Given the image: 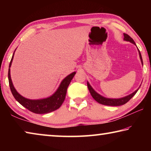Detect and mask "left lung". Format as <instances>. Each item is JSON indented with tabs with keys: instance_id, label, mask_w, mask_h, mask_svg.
<instances>
[{
	"instance_id": "8db88e82",
	"label": "left lung",
	"mask_w": 151,
	"mask_h": 151,
	"mask_svg": "<svg viewBox=\"0 0 151 151\" xmlns=\"http://www.w3.org/2000/svg\"><path fill=\"white\" fill-rule=\"evenodd\" d=\"M124 40H126V41H129L130 42H131V43H132V44H134V45H136L133 39H132L129 35L125 34V33H124ZM138 51H139L140 61H141L142 65H143L142 56H141V54H140L139 48H138ZM87 86H88V90H89V91H90L91 96H93V98L94 99V100H95L96 102H98L99 103L104 104V105H107V106H121V105H122V104H124L125 103H127V102L129 101L130 99H131L132 97L135 94L137 93V92L138 91V90H139L140 88L139 87L137 89V90L133 92V93H131V94H129V95L126 96L124 97H122V98H120V99H109V98H106V97H104L102 95H101V94H99V93H97L96 92L93 88V87L91 86V85L89 84L88 82H87Z\"/></svg>"
}]
</instances>
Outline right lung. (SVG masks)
<instances>
[{
  "mask_svg": "<svg viewBox=\"0 0 151 151\" xmlns=\"http://www.w3.org/2000/svg\"><path fill=\"white\" fill-rule=\"evenodd\" d=\"M14 50V52H15ZM14 52L12 55L11 62H10L9 68V86L11 91L12 92V95L14 96V99L19 102V103L23 106L25 108L29 110L36 114H46L48 112H52L60 108V106L62 105L65 99L66 91L69 84L72 81L74 76L75 75L76 72H73L69 75L63 79L61 82L59 86L57 88V90L55 91V93L50 96L49 97L45 99H36V100H32V99H29L22 96V95L18 93L16 89L14 87L13 84L11 80V68L12 60H13Z\"/></svg>",
  "mask_w": 151,
  "mask_h": 151,
  "instance_id": "obj_1",
  "label": "right lung"
}]
</instances>
